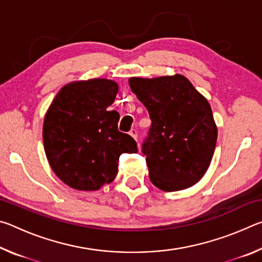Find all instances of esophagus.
Instances as JSON below:
<instances>
[{
  "mask_svg": "<svg viewBox=\"0 0 262 262\" xmlns=\"http://www.w3.org/2000/svg\"><path fill=\"white\" fill-rule=\"evenodd\" d=\"M129 134H130V136L133 137V139L137 140V130H136V129H132V130L129 132Z\"/></svg>",
  "mask_w": 262,
  "mask_h": 262,
  "instance_id": "1",
  "label": "esophagus"
}]
</instances>
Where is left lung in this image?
<instances>
[{
    "label": "left lung",
    "mask_w": 262,
    "mask_h": 262,
    "mask_svg": "<svg viewBox=\"0 0 262 262\" xmlns=\"http://www.w3.org/2000/svg\"><path fill=\"white\" fill-rule=\"evenodd\" d=\"M128 83L151 119L142 147L151 183L164 192L199 183L210 165L217 141V126L206 97L180 74L130 77Z\"/></svg>",
    "instance_id": "1"
}]
</instances>
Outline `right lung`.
I'll use <instances>...</instances> for the list:
<instances>
[{"mask_svg": "<svg viewBox=\"0 0 262 262\" xmlns=\"http://www.w3.org/2000/svg\"><path fill=\"white\" fill-rule=\"evenodd\" d=\"M119 85L106 78L75 81L60 89L43 118L47 161L61 181L77 190H98L118 174L123 152L136 142L118 130L120 115L107 110Z\"/></svg>", "mask_w": 262, "mask_h": 262, "instance_id": "add662e5", "label": "right lung"}]
</instances>
